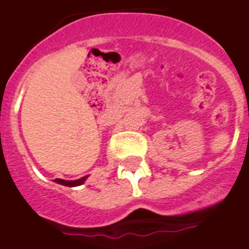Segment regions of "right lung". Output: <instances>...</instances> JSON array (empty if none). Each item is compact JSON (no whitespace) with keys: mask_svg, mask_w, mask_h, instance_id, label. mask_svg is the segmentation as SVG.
I'll list each match as a JSON object with an SVG mask.
<instances>
[{"mask_svg":"<svg viewBox=\"0 0 249 249\" xmlns=\"http://www.w3.org/2000/svg\"><path fill=\"white\" fill-rule=\"evenodd\" d=\"M87 178H89V176H83L82 178L74 179V181H67V179L55 178V179H54V182H57V183H59V185H63V186H68V187H74V186L83 185V183H85V181Z\"/></svg>","mask_w":249,"mask_h":249,"instance_id":"right-lung-1","label":"right lung"}]
</instances>
